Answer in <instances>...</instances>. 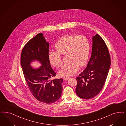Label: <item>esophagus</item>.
Here are the masks:
<instances>
[{
	"label": "esophagus",
	"mask_w": 126,
	"mask_h": 126,
	"mask_svg": "<svg viewBox=\"0 0 126 126\" xmlns=\"http://www.w3.org/2000/svg\"><path fill=\"white\" fill-rule=\"evenodd\" d=\"M69 78H70V77H65L63 78V80H65V81H67V80H68Z\"/></svg>",
	"instance_id": "esophagus-1"
}]
</instances>
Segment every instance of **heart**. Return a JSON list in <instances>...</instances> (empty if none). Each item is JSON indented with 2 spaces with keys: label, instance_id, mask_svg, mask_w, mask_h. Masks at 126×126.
Segmentation results:
<instances>
[{
  "label": "heart",
  "instance_id": "1",
  "mask_svg": "<svg viewBox=\"0 0 126 126\" xmlns=\"http://www.w3.org/2000/svg\"><path fill=\"white\" fill-rule=\"evenodd\" d=\"M57 51L51 50L48 53V59L50 64L58 68L63 62L61 54L66 55L68 62L59 71L61 76H67L74 75L78 69L87 63L90 52L89 42L83 35H65L56 43Z\"/></svg>",
  "mask_w": 126,
  "mask_h": 126
}]
</instances>
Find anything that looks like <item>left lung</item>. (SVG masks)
<instances>
[{
    "instance_id": "obj_1",
    "label": "left lung",
    "mask_w": 126,
    "mask_h": 126,
    "mask_svg": "<svg viewBox=\"0 0 126 126\" xmlns=\"http://www.w3.org/2000/svg\"><path fill=\"white\" fill-rule=\"evenodd\" d=\"M111 59L105 41L97 34L92 37L90 60L85 70L76 78V93L84 99L94 97L102 90L108 76Z\"/></svg>"
}]
</instances>
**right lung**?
I'll use <instances>...</instances> for the list:
<instances>
[{
    "label": "right lung",
    "mask_w": 126,
    "mask_h": 126,
    "mask_svg": "<svg viewBox=\"0 0 126 126\" xmlns=\"http://www.w3.org/2000/svg\"><path fill=\"white\" fill-rule=\"evenodd\" d=\"M49 43L42 33L29 41L23 48L20 65L29 89L37 100L46 104L58 100L62 92L63 79L50 78L56 76L48 59ZM38 61L42 65L34 68L31 65Z\"/></svg>",
    "instance_id": "1"
}]
</instances>
